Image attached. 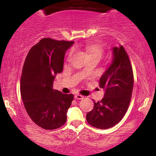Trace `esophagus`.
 <instances>
[{"label": "esophagus", "mask_w": 156, "mask_h": 156, "mask_svg": "<svg viewBox=\"0 0 156 156\" xmlns=\"http://www.w3.org/2000/svg\"><path fill=\"white\" fill-rule=\"evenodd\" d=\"M75 98H76V100H82L83 98V96L80 95V94H76V95H75Z\"/></svg>", "instance_id": "esophagus-1"}]
</instances>
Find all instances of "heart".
Here are the masks:
<instances>
[{
  "instance_id": "b5f03b06",
  "label": "heart",
  "mask_w": 156,
  "mask_h": 156,
  "mask_svg": "<svg viewBox=\"0 0 156 156\" xmlns=\"http://www.w3.org/2000/svg\"><path fill=\"white\" fill-rule=\"evenodd\" d=\"M84 50H85L86 52L88 53V55L89 58H97L98 59H101V58L103 57V53H104V49L102 47L101 44H89L87 45H86L84 47ZM73 54V51L71 50L68 53V60H69L72 57Z\"/></svg>"
}]
</instances>
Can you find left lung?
<instances>
[{"label": "left lung", "mask_w": 156, "mask_h": 156, "mask_svg": "<svg viewBox=\"0 0 156 156\" xmlns=\"http://www.w3.org/2000/svg\"><path fill=\"white\" fill-rule=\"evenodd\" d=\"M99 84L105 89L104 97L101 101L94 102V108L87 114V120L93 127L107 129L122 120L133 92V69L123 46L113 48L112 62Z\"/></svg>", "instance_id": "obj_1"}]
</instances>
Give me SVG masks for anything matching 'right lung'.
<instances>
[{
    "label": "right lung",
    "mask_w": 156,
    "mask_h": 156,
    "mask_svg": "<svg viewBox=\"0 0 156 156\" xmlns=\"http://www.w3.org/2000/svg\"><path fill=\"white\" fill-rule=\"evenodd\" d=\"M73 41L42 39L31 48L23 67L20 93L32 121L45 130L60 128L67 121L73 94L53 89L55 75L62 72L66 51Z\"/></svg>",
    "instance_id": "add662e5"
}]
</instances>
